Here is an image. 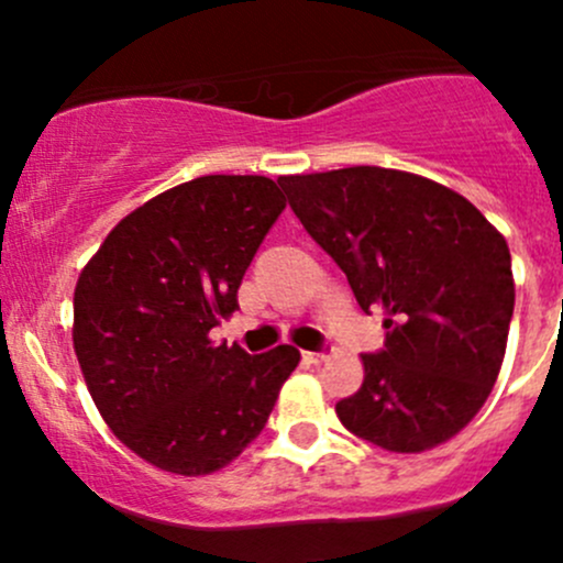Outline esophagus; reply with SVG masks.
<instances>
[{"mask_svg": "<svg viewBox=\"0 0 563 563\" xmlns=\"http://www.w3.org/2000/svg\"><path fill=\"white\" fill-rule=\"evenodd\" d=\"M329 356V349H318V351H302V360L310 362V365H318Z\"/></svg>", "mask_w": 563, "mask_h": 563, "instance_id": "1", "label": "esophagus"}]
</instances>
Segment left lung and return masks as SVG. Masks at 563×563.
Here are the masks:
<instances>
[{
  "label": "left lung",
  "mask_w": 563,
  "mask_h": 563,
  "mask_svg": "<svg viewBox=\"0 0 563 563\" xmlns=\"http://www.w3.org/2000/svg\"><path fill=\"white\" fill-rule=\"evenodd\" d=\"M277 185L360 308L387 313L360 391L334 406L340 422L389 452L444 444L501 371L515 310L507 240L474 203L417 174L354 166Z\"/></svg>",
  "instance_id": "left-lung-1"
}]
</instances>
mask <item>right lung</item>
<instances>
[{
	"label": "right lung",
	"mask_w": 563,
	"mask_h": 563,
	"mask_svg": "<svg viewBox=\"0 0 563 563\" xmlns=\"http://www.w3.org/2000/svg\"><path fill=\"white\" fill-rule=\"evenodd\" d=\"M286 209L266 176H198L130 212L84 266L73 345L106 424L146 463L212 474L264 430L299 351L250 356L209 329Z\"/></svg>",
	"instance_id": "right-lung-1"
}]
</instances>
